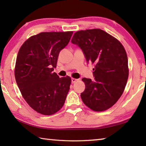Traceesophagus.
Returning a JSON list of instances; mask_svg holds the SVG:
<instances>
[{"instance_id": "obj_1", "label": "esophagus", "mask_w": 146, "mask_h": 146, "mask_svg": "<svg viewBox=\"0 0 146 146\" xmlns=\"http://www.w3.org/2000/svg\"><path fill=\"white\" fill-rule=\"evenodd\" d=\"M76 81H78V79H76V78H71V82H72L73 83H75Z\"/></svg>"}]
</instances>
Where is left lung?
Listing matches in <instances>:
<instances>
[{
  "instance_id": "1",
  "label": "left lung",
  "mask_w": 146,
  "mask_h": 146,
  "mask_svg": "<svg viewBox=\"0 0 146 146\" xmlns=\"http://www.w3.org/2000/svg\"><path fill=\"white\" fill-rule=\"evenodd\" d=\"M71 42L82 49L86 61L95 68L94 81L83 78L85 91L81 94L83 103L96 111L111 107L122 95L129 77L128 59L121 42L100 29L79 31Z\"/></svg>"
}]
</instances>
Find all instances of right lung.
Listing matches in <instances>:
<instances>
[{
	"instance_id": "add662e5",
	"label": "right lung",
	"mask_w": 146,
	"mask_h": 146,
	"mask_svg": "<svg viewBox=\"0 0 146 146\" xmlns=\"http://www.w3.org/2000/svg\"><path fill=\"white\" fill-rule=\"evenodd\" d=\"M73 31L43 32L31 36L18 52L14 75L22 95L33 110L50 115L63 106L70 90V76L55 72L60 51Z\"/></svg>"
}]
</instances>
